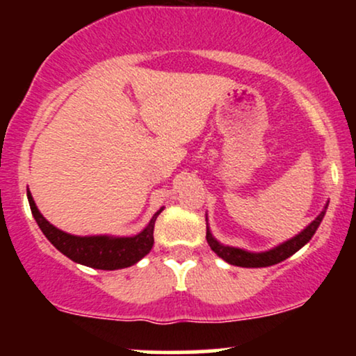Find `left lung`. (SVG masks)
Listing matches in <instances>:
<instances>
[{
	"mask_svg": "<svg viewBox=\"0 0 356 356\" xmlns=\"http://www.w3.org/2000/svg\"><path fill=\"white\" fill-rule=\"evenodd\" d=\"M328 202L325 204L323 211L312 220V222L308 224V226L305 227L303 231L298 232V234L293 236L291 239L284 241V243H281L275 248L268 249V251L252 252V251H246V249H241V248L226 246V244L219 243V241L212 236V232L209 229V224H207V231H206L207 244H209L211 249L216 252V254H218L219 257H222L226 263L232 264V266H241V268L273 266V264H277V263H281V261L288 259L289 256H293L296 251H300V249L303 248L306 243H309V239L313 238L314 232H316L318 227H320L323 218H325L326 209H328ZM206 222H207V216H206Z\"/></svg>",
	"mask_w": 356,
	"mask_h": 356,
	"instance_id": "1",
	"label": "left lung"
}]
</instances>
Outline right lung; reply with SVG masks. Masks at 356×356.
I'll return each mask as SVG.
<instances>
[{
	"instance_id": "add662e5",
	"label": "right lung",
	"mask_w": 356,
	"mask_h": 356,
	"mask_svg": "<svg viewBox=\"0 0 356 356\" xmlns=\"http://www.w3.org/2000/svg\"><path fill=\"white\" fill-rule=\"evenodd\" d=\"M26 195L36 224L61 254L83 266L105 269V271L134 266L142 257L149 254L154 246L155 219L164 211V207H161L155 212L149 224L136 236H75L58 229L43 218V214L36 207L30 189H26Z\"/></svg>"
}]
</instances>
